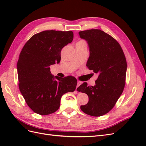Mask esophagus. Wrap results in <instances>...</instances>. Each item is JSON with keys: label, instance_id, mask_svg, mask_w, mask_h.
Returning <instances> with one entry per match:
<instances>
[{"label": "esophagus", "instance_id": "34e87169", "mask_svg": "<svg viewBox=\"0 0 146 146\" xmlns=\"http://www.w3.org/2000/svg\"><path fill=\"white\" fill-rule=\"evenodd\" d=\"M81 82H80V81H77V88L79 86H80V85H81Z\"/></svg>", "mask_w": 146, "mask_h": 146}]
</instances>
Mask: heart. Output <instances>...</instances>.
Segmentation results:
<instances>
[{
	"label": "heart",
	"instance_id": "b5f03b06",
	"mask_svg": "<svg viewBox=\"0 0 146 146\" xmlns=\"http://www.w3.org/2000/svg\"><path fill=\"white\" fill-rule=\"evenodd\" d=\"M83 42H85L84 41H78L77 43H83Z\"/></svg>",
	"mask_w": 146,
	"mask_h": 146
}]
</instances>
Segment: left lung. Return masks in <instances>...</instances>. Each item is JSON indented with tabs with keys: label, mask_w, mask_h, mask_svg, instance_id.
Returning <instances> with one entry per match:
<instances>
[{
	"label": "left lung",
	"mask_w": 146,
	"mask_h": 146,
	"mask_svg": "<svg viewBox=\"0 0 146 146\" xmlns=\"http://www.w3.org/2000/svg\"><path fill=\"white\" fill-rule=\"evenodd\" d=\"M78 33L89 47L86 66L98 74L94 86H88L83 83L77 88L89 98L88 104L81 105L80 109L92 116H103L113 108L124 88L125 57L116 39L103 31L91 29Z\"/></svg>",
	"instance_id": "obj_1"
}]
</instances>
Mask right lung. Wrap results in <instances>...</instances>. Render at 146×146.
I'll return each mask as SVG.
<instances>
[{
    "mask_svg": "<svg viewBox=\"0 0 146 146\" xmlns=\"http://www.w3.org/2000/svg\"><path fill=\"white\" fill-rule=\"evenodd\" d=\"M73 38L72 31H43L33 35L22 49L17 64L19 88L35 113L47 115L55 112L62 96L76 90V78L55 77L49 68L60 63L61 49Z\"/></svg>",
    "mask_w": 146,
    "mask_h": 146,
    "instance_id": "add662e5",
    "label": "right lung"
}]
</instances>
